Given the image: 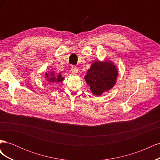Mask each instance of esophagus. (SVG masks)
<instances>
[{
	"instance_id": "obj_1",
	"label": "esophagus",
	"mask_w": 160,
	"mask_h": 160,
	"mask_svg": "<svg viewBox=\"0 0 160 160\" xmlns=\"http://www.w3.org/2000/svg\"><path fill=\"white\" fill-rule=\"evenodd\" d=\"M78 68H77V67H75V66H72V67H71V71H72V72L73 74H77V72H78Z\"/></svg>"
}]
</instances>
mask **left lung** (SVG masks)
<instances>
[{
  "instance_id": "left-lung-1",
  "label": "left lung",
  "mask_w": 160,
  "mask_h": 160,
  "mask_svg": "<svg viewBox=\"0 0 160 160\" xmlns=\"http://www.w3.org/2000/svg\"><path fill=\"white\" fill-rule=\"evenodd\" d=\"M118 75L117 68L112 62L109 60L97 61L87 72L85 79L89 85L92 93L101 95L115 85Z\"/></svg>"
}]
</instances>
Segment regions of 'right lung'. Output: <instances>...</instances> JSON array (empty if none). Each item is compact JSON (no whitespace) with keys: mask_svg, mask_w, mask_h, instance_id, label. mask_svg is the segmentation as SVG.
<instances>
[{"mask_svg":"<svg viewBox=\"0 0 160 160\" xmlns=\"http://www.w3.org/2000/svg\"><path fill=\"white\" fill-rule=\"evenodd\" d=\"M45 78L46 79V80L48 82H49L50 83H55V82H59V81L61 82V81H63V79H64V77H62L61 74L56 75V74L53 71L50 72L49 73L45 72Z\"/></svg>","mask_w":160,"mask_h":160,"instance_id":"1","label":"right lung"}]
</instances>
